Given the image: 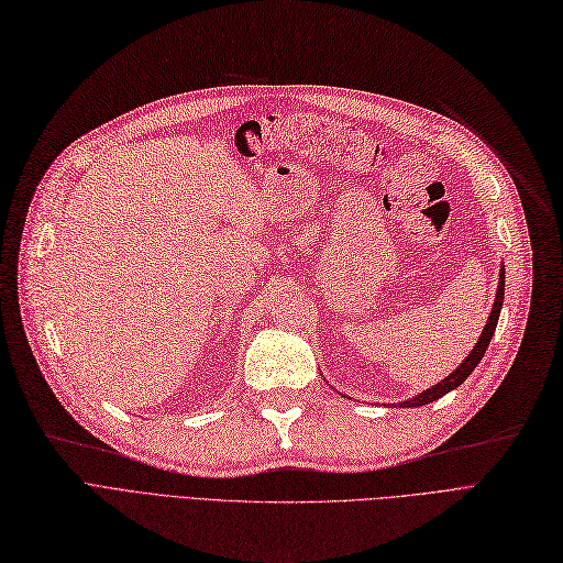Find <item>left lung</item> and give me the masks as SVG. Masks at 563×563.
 <instances>
[{"mask_svg":"<svg viewBox=\"0 0 563 563\" xmlns=\"http://www.w3.org/2000/svg\"><path fill=\"white\" fill-rule=\"evenodd\" d=\"M503 299H505V266L500 268V276H498V289H496L494 308H492V313H488V320H486L484 330H482L477 343L473 346V351H470V355L461 362V365H459L456 369H453L446 378H442L440 384H434V386L421 390L419 395L409 397V400L402 402L400 407H423V405H428V402L440 400L442 395H446V393H451V390H456V388L463 384V380H465L470 374H473V369L482 362V357H484V353H486V349H488V343H492V336H494V332H496V324H498V318H500V308H503ZM343 397H349V395H343Z\"/></svg>","mask_w":563,"mask_h":563,"instance_id":"obj_1","label":"left lung"}]
</instances>
